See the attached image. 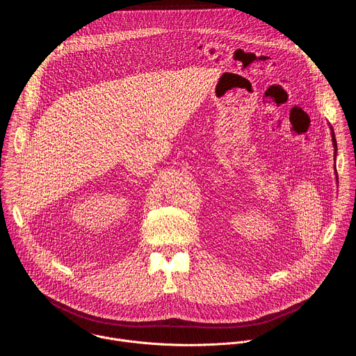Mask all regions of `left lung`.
I'll list each match as a JSON object with an SVG mask.
<instances>
[{
  "instance_id": "obj_1",
  "label": "left lung",
  "mask_w": 356,
  "mask_h": 356,
  "mask_svg": "<svg viewBox=\"0 0 356 356\" xmlns=\"http://www.w3.org/2000/svg\"><path fill=\"white\" fill-rule=\"evenodd\" d=\"M331 132H332V143H334V147H335V152H337V140H335V135H334L332 128H331Z\"/></svg>"
}]
</instances>
